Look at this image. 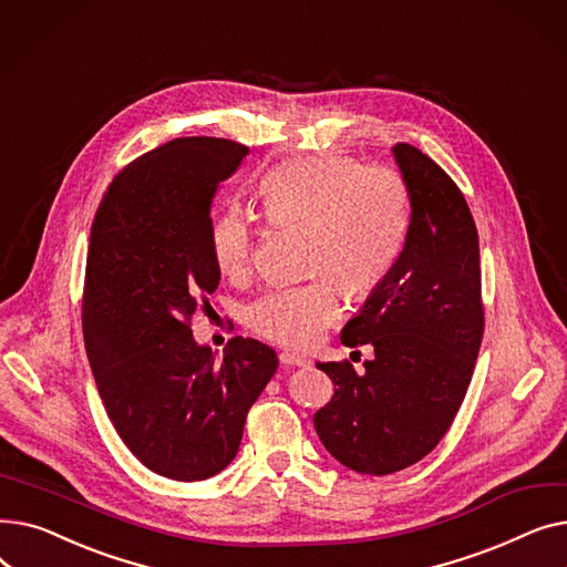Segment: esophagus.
<instances>
[{
	"mask_svg": "<svg viewBox=\"0 0 567 567\" xmlns=\"http://www.w3.org/2000/svg\"><path fill=\"white\" fill-rule=\"evenodd\" d=\"M280 363L287 365V368H308L310 361L306 359V355L296 353V351H282L280 353Z\"/></svg>",
	"mask_w": 567,
	"mask_h": 567,
	"instance_id": "obj_1",
	"label": "esophagus"
}]
</instances>
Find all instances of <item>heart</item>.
I'll return each mask as SVG.
<instances>
[{
  "label": "heart",
  "mask_w": 567,
  "mask_h": 567,
  "mask_svg": "<svg viewBox=\"0 0 567 567\" xmlns=\"http://www.w3.org/2000/svg\"><path fill=\"white\" fill-rule=\"evenodd\" d=\"M266 220L299 229L303 282L266 289L246 306V323L261 338L306 349L342 315L340 287L370 293L393 268L409 225V190L383 165H359L338 154L287 161L257 188ZM218 271L241 278L250 271L255 236L238 212H223L208 229Z\"/></svg>",
  "instance_id": "heart-1"
}]
</instances>
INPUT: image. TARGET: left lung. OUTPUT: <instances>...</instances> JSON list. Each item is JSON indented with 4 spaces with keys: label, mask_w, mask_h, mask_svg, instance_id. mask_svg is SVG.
<instances>
[{
    "label": "left lung",
    "mask_w": 567,
    "mask_h": 567,
    "mask_svg": "<svg viewBox=\"0 0 567 567\" xmlns=\"http://www.w3.org/2000/svg\"><path fill=\"white\" fill-rule=\"evenodd\" d=\"M393 156L411 202L404 246L340 336L344 347L370 344L374 359L361 372L349 361L317 363L336 393L315 413V430L340 464L368 475L402 471L436 449L485 331L478 229L462 190L421 148L398 142Z\"/></svg>",
    "instance_id": "left-lung-1"
}]
</instances>
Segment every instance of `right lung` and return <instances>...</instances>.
Masks as SVG:
<instances>
[{
	"mask_svg": "<svg viewBox=\"0 0 567 567\" xmlns=\"http://www.w3.org/2000/svg\"><path fill=\"white\" fill-rule=\"evenodd\" d=\"M248 152L223 137L154 148L112 178L89 236V365L116 434L169 481H206L236 457L246 415L278 370L259 340L231 338L216 361L190 329L220 282L212 204Z\"/></svg>",
	"mask_w": 567,
	"mask_h": 567,
	"instance_id": "obj_1",
	"label": "right lung"
}]
</instances>
